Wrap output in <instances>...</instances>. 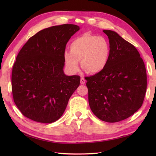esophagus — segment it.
Wrapping results in <instances>:
<instances>
[{
	"instance_id": "1",
	"label": "esophagus",
	"mask_w": 156,
	"mask_h": 156,
	"mask_svg": "<svg viewBox=\"0 0 156 156\" xmlns=\"http://www.w3.org/2000/svg\"><path fill=\"white\" fill-rule=\"evenodd\" d=\"M85 83V79H84L83 77L81 78V84H84Z\"/></svg>"
}]
</instances>
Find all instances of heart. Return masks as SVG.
Listing matches in <instances>:
<instances>
[{"label": "heart", "instance_id": "b5f03b06", "mask_svg": "<svg viewBox=\"0 0 156 156\" xmlns=\"http://www.w3.org/2000/svg\"><path fill=\"white\" fill-rule=\"evenodd\" d=\"M70 50L64 52V60L72 73L78 72L80 60L81 67L87 72H100L106 67L111 55V45L106 37L88 33L74 40Z\"/></svg>", "mask_w": 156, "mask_h": 156}]
</instances>
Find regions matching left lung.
Wrapping results in <instances>:
<instances>
[{
	"mask_svg": "<svg viewBox=\"0 0 156 156\" xmlns=\"http://www.w3.org/2000/svg\"><path fill=\"white\" fill-rule=\"evenodd\" d=\"M103 32L109 40L110 58L101 72L86 79L88 103L99 119L113 123L127 119L142 106L147 77L135 46L115 31Z\"/></svg>",
	"mask_w": 156,
	"mask_h": 156,
	"instance_id": "left-lung-1",
	"label": "left lung"
}]
</instances>
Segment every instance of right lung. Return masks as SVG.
Masks as SVG:
<instances>
[{"label":"right lung","instance_id":"1","mask_svg":"<svg viewBox=\"0 0 156 156\" xmlns=\"http://www.w3.org/2000/svg\"><path fill=\"white\" fill-rule=\"evenodd\" d=\"M80 29L64 24L47 28L30 37L18 53L12 74L13 101L22 114L51 124L62 116L80 84L79 75L64 73L68 41Z\"/></svg>","mask_w":156,"mask_h":156}]
</instances>
